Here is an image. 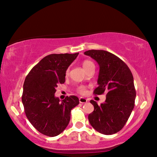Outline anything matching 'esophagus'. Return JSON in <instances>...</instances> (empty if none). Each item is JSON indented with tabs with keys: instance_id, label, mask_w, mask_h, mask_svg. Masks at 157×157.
I'll return each instance as SVG.
<instances>
[{
	"instance_id": "esophagus-1",
	"label": "esophagus",
	"mask_w": 157,
	"mask_h": 157,
	"mask_svg": "<svg viewBox=\"0 0 157 157\" xmlns=\"http://www.w3.org/2000/svg\"><path fill=\"white\" fill-rule=\"evenodd\" d=\"M79 101L80 103H86L88 100H87V99H86V98H79Z\"/></svg>"
}]
</instances>
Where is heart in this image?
Wrapping results in <instances>:
<instances>
[{
    "label": "heart",
    "instance_id": "1",
    "mask_svg": "<svg viewBox=\"0 0 157 157\" xmlns=\"http://www.w3.org/2000/svg\"><path fill=\"white\" fill-rule=\"evenodd\" d=\"M92 65H94V63H93L91 61H90V60L86 59V60H84V62H82V66H83V68L85 71H86L87 68H89L90 66ZM68 75H69V70L68 69H67L66 71V75L68 76ZM78 91L79 94L84 95V94H86V88L84 86H80L78 87Z\"/></svg>",
    "mask_w": 157,
    "mask_h": 157
}]
</instances>
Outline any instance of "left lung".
Wrapping results in <instances>:
<instances>
[{
	"mask_svg": "<svg viewBox=\"0 0 157 157\" xmlns=\"http://www.w3.org/2000/svg\"><path fill=\"white\" fill-rule=\"evenodd\" d=\"M84 54L100 66L98 86L94 94L107 93L104 103L98 105L94 100L90 101L94 111L88 116L89 123L101 134H116L123 129L134 107L136 94L132 73L123 60L109 52L89 50Z\"/></svg>",
	"mask_w": 157,
	"mask_h": 157,
	"instance_id": "obj_1",
	"label": "left lung"
}]
</instances>
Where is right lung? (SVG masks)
Here are the masks:
<instances>
[{"label": "right lung", "instance_id": "right-lung-1", "mask_svg": "<svg viewBox=\"0 0 157 157\" xmlns=\"http://www.w3.org/2000/svg\"><path fill=\"white\" fill-rule=\"evenodd\" d=\"M78 54L47 55L25 78L22 95L25 113L34 128L46 136L61 134L69 123L71 109L79 102L75 95L62 102L55 96L57 85L64 83L66 71Z\"/></svg>", "mask_w": 157, "mask_h": 157}]
</instances>
